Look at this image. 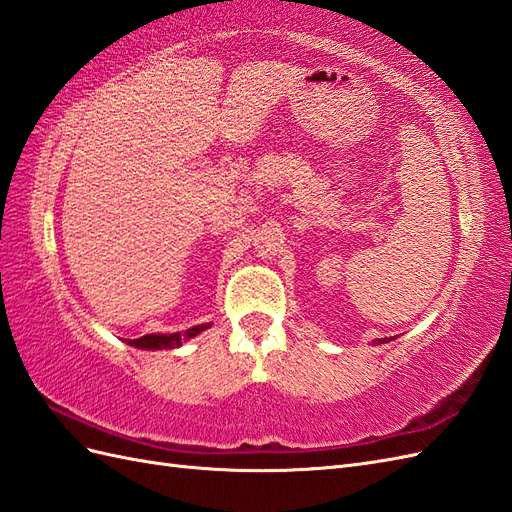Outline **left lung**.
<instances>
[{
  "label": "left lung",
  "instance_id": "1",
  "mask_svg": "<svg viewBox=\"0 0 512 512\" xmlns=\"http://www.w3.org/2000/svg\"><path fill=\"white\" fill-rule=\"evenodd\" d=\"M375 343H377V345H379V343H388V339H379V341H375Z\"/></svg>",
  "mask_w": 512,
  "mask_h": 512
}]
</instances>
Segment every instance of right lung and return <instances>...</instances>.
Here are the masks:
<instances>
[{
    "label": "right lung",
    "mask_w": 512,
    "mask_h": 512,
    "mask_svg": "<svg viewBox=\"0 0 512 512\" xmlns=\"http://www.w3.org/2000/svg\"><path fill=\"white\" fill-rule=\"evenodd\" d=\"M208 328L210 324H201V326H193L184 332H173V334H145L141 339L128 341V345L139 347V349H173V347H180L186 339L197 337L199 332Z\"/></svg>",
    "instance_id": "1"
}]
</instances>
